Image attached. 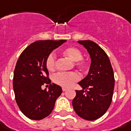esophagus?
Returning a JSON list of instances; mask_svg holds the SVG:
<instances>
[{"mask_svg":"<svg viewBox=\"0 0 131 131\" xmlns=\"http://www.w3.org/2000/svg\"><path fill=\"white\" fill-rule=\"evenodd\" d=\"M62 90H63V92H66L67 90V88H62Z\"/></svg>","mask_w":131,"mask_h":131,"instance_id":"obj_1","label":"esophagus"}]
</instances>
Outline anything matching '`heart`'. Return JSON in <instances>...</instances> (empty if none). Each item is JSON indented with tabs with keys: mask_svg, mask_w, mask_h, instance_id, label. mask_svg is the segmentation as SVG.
I'll list each match as a JSON object with an SVG mask.
<instances>
[{
	"mask_svg": "<svg viewBox=\"0 0 131 131\" xmlns=\"http://www.w3.org/2000/svg\"><path fill=\"white\" fill-rule=\"evenodd\" d=\"M63 54L73 61H76V65L80 68L85 66V61L83 59V54L79 49L75 47L66 48L63 50ZM56 65V59L54 54H50L46 59V66L50 71L54 70ZM80 79L79 74L74 72H58L52 77L54 83L63 88H70Z\"/></svg>",
	"mask_w": 131,
	"mask_h": 131,
	"instance_id": "b5f03b06",
	"label": "heart"
}]
</instances>
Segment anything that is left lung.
Masks as SVG:
<instances>
[{"mask_svg": "<svg viewBox=\"0 0 131 131\" xmlns=\"http://www.w3.org/2000/svg\"><path fill=\"white\" fill-rule=\"evenodd\" d=\"M78 42L90 54L91 65L88 75L79 83L72 106L77 114L86 120H95L104 115L112 101L115 85L111 62L106 52L94 41Z\"/></svg>", "mask_w": 131, "mask_h": 131, "instance_id": "8db88e82", "label": "left lung"}]
</instances>
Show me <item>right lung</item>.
I'll use <instances>...</instances> for the list:
<instances>
[{
  "label": "right lung",
  "instance_id": "add662e5",
  "mask_svg": "<svg viewBox=\"0 0 131 131\" xmlns=\"http://www.w3.org/2000/svg\"><path fill=\"white\" fill-rule=\"evenodd\" d=\"M66 40H39L23 50L14 70L13 87L20 111L29 119L39 120L49 115L62 93L60 86L48 78L46 59ZM50 84L49 91L41 85Z\"/></svg>",
  "mask_w": 131,
  "mask_h": 131
}]
</instances>
